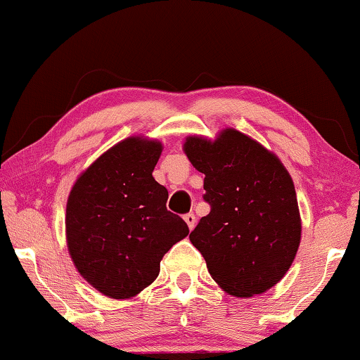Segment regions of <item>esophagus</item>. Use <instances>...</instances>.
<instances>
[{
  "label": "esophagus",
  "instance_id": "34e87169",
  "mask_svg": "<svg viewBox=\"0 0 360 360\" xmlns=\"http://www.w3.org/2000/svg\"><path fill=\"white\" fill-rule=\"evenodd\" d=\"M185 223L188 224V229L191 231L195 228V223H196V218H195V214L193 213H188V214H185Z\"/></svg>",
  "mask_w": 360,
  "mask_h": 360
}]
</instances>
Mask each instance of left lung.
<instances>
[{
    "label": "left lung",
    "mask_w": 360,
    "mask_h": 360,
    "mask_svg": "<svg viewBox=\"0 0 360 360\" xmlns=\"http://www.w3.org/2000/svg\"><path fill=\"white\" fill-rule=\"evenodd\" d=\"M184 152L205 174L211 206L190 240L226 293L239 298L277 285L293 264L302 240L297 191L272 150L233 127L208 139L188 136Z\"/></svg>",
    "instance_id": "8db88e82"
}]
</instances>
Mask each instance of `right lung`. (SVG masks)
<instances>
[{
  "instance_id": "1",
  "label": "right lung",
  "mask_w": 360,
  "mask_h": 360,
  "mask_svg": "<svg viewBox=\"0 0 360 360\" xmlns=\"http://www.w3.org/2000/svg\"><path fill=\"white\" fill-rule=\"evenodd\" d=\"M162 149L157 139L127 137L83 170L68 195V254L105 297L139 295L157 278L162 257L190 233L167 211L169 191L152 176Z\"/></svg>"
}]
</instances>
